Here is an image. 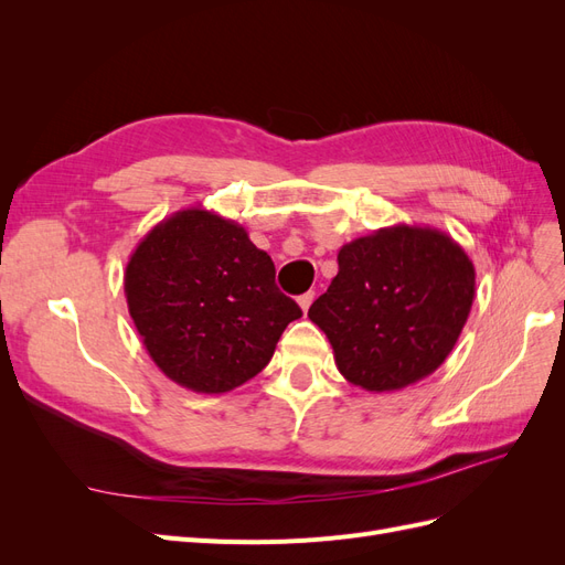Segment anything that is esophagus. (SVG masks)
<instances>
[{
	"label": "esophagus",
	"instance_id": "obj_1",
	"mask_svg": "<svg viewBox=\"0 0 565 565\" xmlns=\"http://www.w3.org/2000/svg\"><path fill=\"white\" fill-rule=\"evenodd\" d=\"M313 297H316L313 292H306V295H301V297L297 299V303H299V309H301L303 313H306V311H309V306L313 303Z\"/></svg>",
	"mask_w": 565,
	"mask_h": 565
}]
</instances>
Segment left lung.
<instances>
[{"mask_svg": "<svg viewBox=\"0 0 565 565\" xmlns=\"http://www.w3.org/2000/svg\"><path fill=\"white\" fill-rule=\"evenodd\" d=\"M339 273L309 318L344 380L398 391L436 372L469 318L476 270L448 233L391 226L339 249Z\"/></svg>", "mask_w": 565, "mask_h": 565, "instance_id": "obj_1", "label": "left lung"}]
</instances>
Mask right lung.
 <instances>
[{"instance_id": "1", "label": "right lung", "mask_w": 565, "mask_h": 565, "mask_svg": "<svg viewBox=\"0 0 565 565\" xmlns=\"http://www.w3.org/2000/svg\"><path fill=\"white\" fill-rule=\"evenodd\" d=\"M125 297L152 363L195 393L249 382L301 318L276 287L270 256L241 224L202 207L148 231L129 256Z\"/></svg>"}]
</instances>
